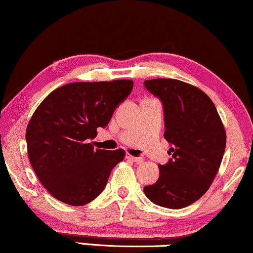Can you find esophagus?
Listing matches in <instances>:
<instances>
[{
    "label": "esophagus",
    "instance_id": "obj_1",
    "mask_svg": "<svg viewBox=\"0 0 253 253\" xmlns=\"http://www.w3.org/2000/svg\"><path fill=\"white\" fill-rule=\"evenodd\" d=\"M127 159L130 160V161L133 162H136V164H141V162L143 161L142 158H137V156H132V155H127Z\"/></svg>",
    "mask_w": 253,
    "mask_h": 253
}]
</instances>
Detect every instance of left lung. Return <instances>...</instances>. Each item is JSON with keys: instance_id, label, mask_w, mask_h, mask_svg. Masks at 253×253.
Masks as SVG:
<instances>
[{"instance_id": "obj_1", "label": "left lung", "mask_w": 253, "mask_h": 253, "mask_svg": "<svg viewBox=\"0 0 253 253\" xmlns=\"http://www.w3.org/2000/svg\"><path fill=\"white\" fill-rule=\"evenodd\" d=\"M143 85L161 100L164 136L171 145V158L159 166V180L143 191L154 204L181 209L196 202L212 183L224 155V126L211 99L200 88L164 78Z\"/></svg>"}]
</instances>
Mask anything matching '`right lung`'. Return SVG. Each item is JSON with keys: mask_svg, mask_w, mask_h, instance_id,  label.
<instances>
[{"mask_svg": "<svg viewBox=\"0 0 253 253\" xmlns=\"http://www.w3.org/2000/svg\"><path fill=\"white\" fill-rule=\"evenodd\" d=\"M132 81L71 83L52 91L28 124V155L41 183L70 206H85L106 187L125 150L94 149L98 127L110 123Z\"/></svg>", "mask_w": 253, "mask_h": 253, "instance_id": "1", "label": "right lung"}]
</instances>
